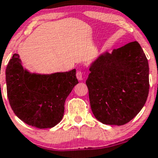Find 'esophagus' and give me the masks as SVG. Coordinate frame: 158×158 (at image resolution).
<instances>
[{
    "label": "esophagus",
    "mask_w": 158,
    "mask_h": 158,
    "mask_svg": "<svg viewBox=\"0 0 158 158\" xmlns=\"http://www.w3.org/2000/svg\"><path fill=\"white\" fill-rule=\"evenodd\" d=\"M76 77H77V79H79V80H82L83 79V71L82 70H79V71H77V73H76Z\"/></svg>",
    "instance_id": "obj_1"
}]
</instances>
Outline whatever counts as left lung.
<instances>
[{"label": "left lung", "instance_id": "8db88e82", "mask_svg": "<svg viewBox=\"0 0 158 158\" xmlns=\"http://www.w3.org/2000/svg\"><path fill=\"white\" fill-rule=\"evenodd\" d=\"M89 70L86 85L95 118L104 124L118 126L132 120L149 91L148 59L139 43L102 55Z\"/></svg>", "mask_w": 158, "mask_h": 158}]
</instances>
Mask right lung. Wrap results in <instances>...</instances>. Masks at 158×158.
Listing matches in <instances>:
<instances>
[{
	"label": "right lung",
	"mask_w": 158,
	"mask_h": 158,
	"mask_svg": "<svg viewBox=\"0 0 158 158\" xmlns=\"http://www.w3.org/2000/svg\"><path fill=\"white\" fill-rule=\"evenodd\" d=\"M7 97L19 118L37 128H51L59 123L64 103L78 84L76 70L50 75H37L24 70L18 54L6 69Z\"/></svg>",
	"instance_id": "add662e5"
}]
</instances>
